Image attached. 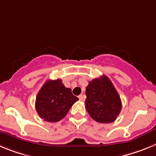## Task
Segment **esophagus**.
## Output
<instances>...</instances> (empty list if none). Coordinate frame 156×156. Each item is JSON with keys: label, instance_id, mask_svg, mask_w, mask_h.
<instances>
[{"label": "esophagus", "instance_id": "34e87169", "mask_svg": "<svg viewBox=\"0 0 156 156\" xmlns=\"http://www.w3.org/2000/svg\"><path fill=\"white\" fill-rule=\"evenodd\" d=\"M78 98H79V100L84 101V99H85V95H78Z\"/></svg>", "mask_w": 156, "mask_h": 156}]
</instances>
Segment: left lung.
Instances as JSON below:
<instances>
[{"label":"left lung","instance_id":"left-lung-1","mask_svg":"<svg viewBox=\"0 0 156 156\" xmlns=\"http://www.w3.org/2000/svg\"><path fill=\"white\" fill-rule=\"evenodd\" d=\"M85 95V108L95 121L112 123L120 114L122 107L120 95L108 77L102 75L89 81Z\"/></svg>","mask_w":156,"mask_h":156}]
</instances>
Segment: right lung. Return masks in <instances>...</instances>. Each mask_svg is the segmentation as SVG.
Segmentation results:
<instances>
[{"mask_svg": "<svg viewBox=\"0 0 156 156\" xmlns=\"http://www.w3.org/2000/svg\"><path fill=\"white\" fill-rule=\"evenodd\" d=\"M78 100L61 79L48 80L38 92L36 109L40 118L54 123L62 120Z\"/></svg>", "mask_w": 156, "mask_h": 156, "instance_id": "1", "label": "right lung"}]
</instances>
